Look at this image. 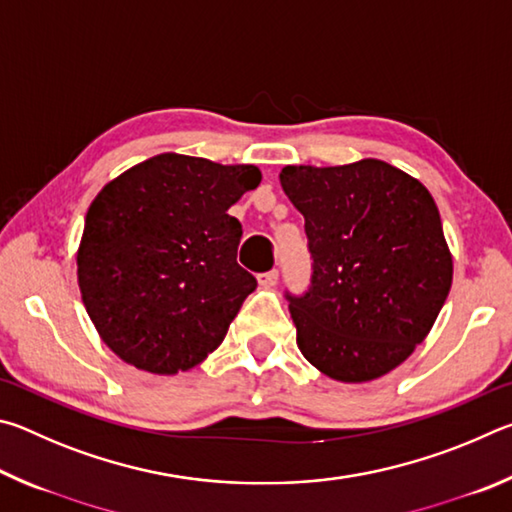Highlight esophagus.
<instances>
[{
    "label": "esophagus",
    "instance_id": "1",
    "mask_svg": "<svg viewBox=\"0 0 512 512\" xmlns=\"http://www.w3.org/2000/svg\"><path fill=\"white\" fill-rule=\"evenodd\" d=\"M277 277H280V273H277V268H273V271L259 273L257 275V282L262 284V287H273V284H277Z\"/></svg>",
    "mask_w": 512,
    "mask_h": 512
}]
</instances>
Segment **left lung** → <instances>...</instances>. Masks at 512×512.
<instances>
[{"mask_svg":"<svg viewBox=\"0 0 512 512\" xmlns=\"http://www.w3.org/2000/svg\"><path fill=\"white\" fill-rule=\"evenodd\" d=\"M305 216L311 284L287 291L298 348L336 381L377 379L424 341L452 287V253L429 189L381 160L284 167Z\"/></svg>","mask_w":512,"mask_h":512,"instance_id":"obj_1","label":"left lung"}]
</instances>
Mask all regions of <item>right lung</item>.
<instances>
[{"instance_id": "add662e5", "label": "right lung", "mask_w": 512, "mask_h": 512, "mask_svg": "<svg viewBox=\"0 0 512 512\" xmlns=\"http://www.w3.org/2000/svg\"><path fill=\"white\" fill-rule=\"evenodd\" d=\"M262 183L253 164L162 153L94 198L76 255L83 305L131 366L176 375L219 348L257 280L237 264L228 210Z\"/></svg>"}]
</instances>
